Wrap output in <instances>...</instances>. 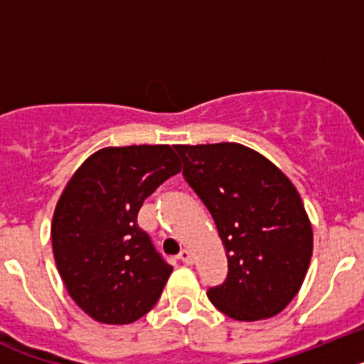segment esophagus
<instances>
[{"instance_id": "esophagus-1", "label": "esophagus", "mask_w": 364, "mask_h": 364, "mask_svg": "<svg viewBox=\"0 0 364 364\" xmlns=\"http://www.w3.org/2000/svg\"><path fill=\"white\" fill-rule=\"evenodd\" d=\"M178 259L182 260L184 264H191V262H193V255H191V252H189V250H182V252L178 253Z\"/></svg>"}]
</instances>
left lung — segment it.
I'll list each match as a JSON object with an SVG mask.
<instances>
[{"mask_svg":"<svg viewBox=\"0 0 364 364\" xmlns=\"http://www.w3.org/2000/svg\"><path fill=\"white\" fill-rule=\"evenodd\" d=\"M175 151L226 247L228 275L208 290L210 301L237 321L277 315L297 295L314 247L297 189L279 167L240 144Z\"/></svg>","mask_w":364,"mask_h":364,"instance_id":"left-lung-1","label":"left lung"}]
</instances>
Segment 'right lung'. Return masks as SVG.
Instances as JSON below:
<instances>
[{"instance_id": "1", "label": "right lung", "mask_w": 364, "mask_h": 364, "mask_svg": "<svg viewBox=\"0 0 364 364\" xmlns=\"http://www.w3.org/2000/svg\"><path fill=\"white\" fill-rule=\"evenodd\" d=\"M178 171L169 146L105 147L63 189L50 228L54 259L70 297L98 323H134L162 295L173 266L138 226V211Z\"/></svg>"}]
</instances>
